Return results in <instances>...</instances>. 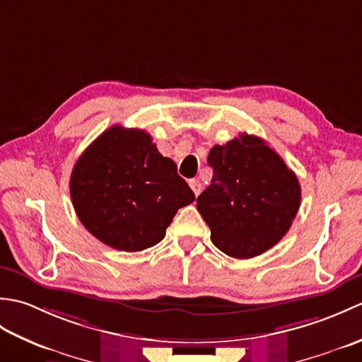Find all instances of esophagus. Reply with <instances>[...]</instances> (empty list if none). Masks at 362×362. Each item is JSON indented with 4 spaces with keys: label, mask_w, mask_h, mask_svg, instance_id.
<instances>
[{
    "label": "esophagus",
    "mask_w": 362,
    "mask_h": 362,
    "mask_svg": "<svg viewBox=\"0 0 362 362\" xmlns=\"http://www.w3.org/2000/svg\"><path fill=\"white\" fill-rule=\"evenodd\" d=\"M188 185L191 187V189L194 191V194H196V196L201 194V191H202V185H201V183H199V180L189 179V180H188Z\"/></svg>",
    "instance_id": "obj_1"
}]
</instances>
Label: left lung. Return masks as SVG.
<instances>
[{
	"instance_id": "8db88e82",
	"label": "left lung",
	"mask_w": 362,
	"mask_h": 362,
	"mask_svg": "<svg viewBox=\"0 0 362 362\" xmlns=\"http://www.w3.org/2000/svg\"><path fill=\"white\" fill-rule=\"evenodd\" d=\"M211 185L197 210L211 241L228 257L261 255L288 233L300 206L297 175L264 140L241 134L209 153Z\"/></svg>"
}]
</instances>
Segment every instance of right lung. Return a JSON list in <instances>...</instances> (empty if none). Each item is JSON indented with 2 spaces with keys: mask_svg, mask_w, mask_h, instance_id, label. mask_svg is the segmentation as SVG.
<instances>
[{
  "mask_svg": "<svg viewBox=\"0 0 362 362\" xmlns=\"http://www.w3.org/2000/svg\"><path fill=\"white\" fill-rule=\"evenodd\" d=\"M82 226L110 247L140 252L163 240L182 206L196 199L148 132L112 126L76 161L70 179Z\"/></svg>",
  "mask_w": 362,
  "mask_h": 362,
  "instance_id": "add662e5",
  "label": "right lung"
}]
</instances>
